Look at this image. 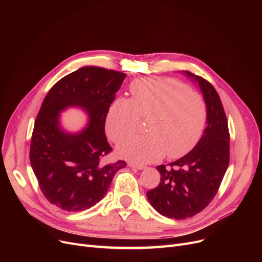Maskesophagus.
I'll return each mask as SVG.
<instances>
[{
	"instance_id": "34e87169",
	"label": "esophagus",
	"mask_w": 262,
	"mask_h": 262,
	"mask_svg": "<svg viewBox=\"0 0 262 262\" xmlns=\"http://www.w3.org/2000/svg\"><path fill=\"white\" fill-rule=\"evenodd\" d=\"M128 166L133 169H137V170H144L146 167L143 166V164H136V163H129Z\"/></svg>"
}]
</instances>
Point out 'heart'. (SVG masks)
Returning a JSON list of instances; mask_svg holds the SVG:
<instances>
[{
    "mask_svg": "<svg viewBox=\"0 0 262 262\" xmlns=\"http://www.w3.org/2000/svg\"><path fill=\"white\" fill-rule=\"evenodd\" d=\"M132 100L118 98L106 116V132L121 141L146 118L143 135L121 142L118 154L127 160L148 163L164 154L180 157L194 146L204 129L207 109L203 96L173 78L143 77L130 85Z\"/></svg>",
    "mask_w": 262,
    "mask_h": 262,
    "instance_id": "obj_1",
    "label": "heart"
}]
</instances>
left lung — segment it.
Listing matches in <instances>:
<instances>
[{"instance_id": "left-lung-1", "label": "left lung", "mask_w": 262, "mask_h": 262, "mask_svg": "<svg viewBox=\"0 0 262 262\" xmlns=\"http://www.w3.org/2000/svg\"><path fill=\"white\" fill-rule=\"evenodd\" d=\"M196 81L207 108V126L188 154L167 166L157 167L159 185L146 192L160 214L175 220L191 217L213 200L229 163V132L224 108L209 81L188 71Z\"/></svg>"}]
</instances>
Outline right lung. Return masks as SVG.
Instances as JSON below:
<instances>
[{"mask_svg":"<svg viewBox=\"0 0 262 262\" xmlns=\"http://www.w3.org/2000/svg\"><path fill=\"white\" fill-rule=\"evenodd\" d=\"M125 73L100 67H82L55 84L35 121L30 160L46 199L66 211H82L107 193L124 160L105 163L113 148L105 135L108 109ZM68 106L84 108L90 117L79 133L63 131L60 113Z\"/></svg>","mask_w":262,"mask_h":262,"instance_id":"1","label":"right lung"}]
</instances>
